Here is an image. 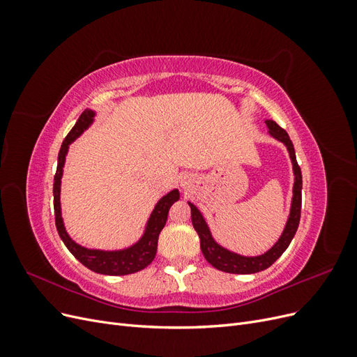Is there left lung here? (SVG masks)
Returning a JSON list of instances; mask_svg holds the SVG:
<instances>
[{"label": "left lung", "instance_id": "obj_1", "mask_svg": "<svg viewBox=\"0 0 357 357\" xmlns=\"http://www.w3.org/2000/svg\"><path fill=\"white\" fill-rule=\"evenodd\" d=\"M268 126V134L273 138H275L277 142L283 143L289 152V158L291 160V167H294V195H291V204H290V213L286 222L284 229L280 235V238L277 243L269 248L268 252L259 256H243L235 252L228 250V248L222 247L220 244L215 243L213 238V235L210 232V228L207 222H205L204 215L201 211L193 205L192 202H188L190 207V214H192V225L195 231L199 235V243H201V252L204 257L207 259V262L214 266L215 269L223 273H229V274H255L259 271H264V269L271 266L277 259L284 253L286 248L289 247L290 241L294 240V236L296 234L299 219H301V204H302V174H301V168L296 162V155H295V149L294 144H291L290 138L287 132L283 128H280L274 121H269L266 119L265 121Z\"/></svg>", "mask_w": 357, "mask_h": 357}]
</instances>
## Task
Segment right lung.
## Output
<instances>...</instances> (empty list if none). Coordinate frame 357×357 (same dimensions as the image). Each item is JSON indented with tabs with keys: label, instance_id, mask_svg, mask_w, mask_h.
Returning a JSON list of instances; mask_svg holds the SVG:
<instances>
[{
	"label": "right lung",
	"instance_id": "1",
	"mask_svg": "<svg viewBox=\"0 0 357 357\" xmlns=\"http://www.w3.org/2000/svg\"><path fill=\"white\" fill-rule=\"evenodd\" d=\"M96 113L93 110L86 109L79 121L75 122L68 135L63 139L61 146L59 155H58V168L55 178H53V207H55V223L56 229L61 236L63 244L67 245L68 250L73 256L82 262L86 268L91 271L104 274V275H128L142 271L147 265L152 264L156 256L158 248V238L159 234L167 223L169 207L180 198V192L177 189H172L167 195L162 197L155 208L150 214V218L146 223L144 232L137 243L129 245L122 250H98V248H86L80 244L75 243L68 235L66 226H63L62 211H61V178L63 174V165H66V158L68 153L70 144L75 138H79L86 129H88L95 119Z\"/></svg>",
	"mask_w": 357,
	"mask_h": 357
}]
</instances>
